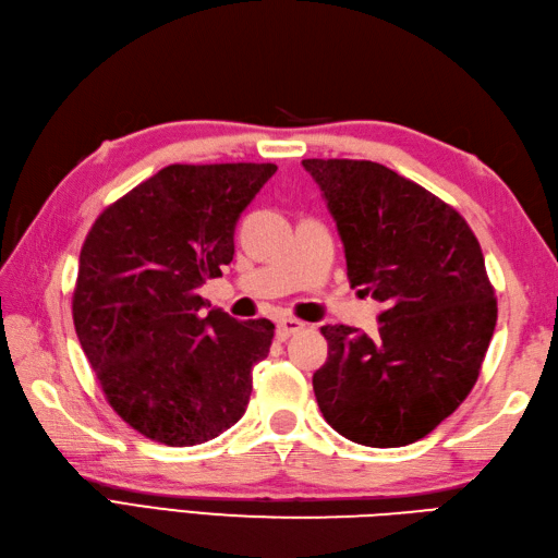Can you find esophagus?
I'll return each instance as SVG.
<instances>
[{
    "label": "esophagus",
    "mask_w": 558,
    "mask_h": 558,
    "mask_svg": "<svg viewBox=\"0 0 558 558\" xmlns=\"http://www.w3.org/2000/svg\"><path fill=\"white\" fill-rule=\"evenodd\" d=\"M304 326H307V324H304L302 319H294V316H282V319L278 322V336L288 338L292 333H300Z\"/></svg>",
    "instance_id": "34e87169"
}]
</instances>
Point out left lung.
I'll return each mask as SVG.
<instances>
[{"label": "left lung", "instance_id": "1", "mask_svg": "<svg viewBox=\"0 0 558 558\" xmlns=\"http://www.w3.org/2000/svg\"><path fill=\"white\" fill-rule=\"evenodd\" d=\"M345 246L348 280L385 304L379 333L322 326L312 377L326 423L367 447H403L476 385L498 304L472 227L452 205L365 159H304Z\"/></svg>", "mask_w": 558, "mask_h": 558}]
</instances>
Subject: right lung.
<instances>
[{
    "instance_id": "obj_1",
    "label": "right lung",
    "mask_w": 558,
    "mask_h": 558,
    "mask_svg": "<svg viewBox=\"0 0 558 558\" xmlns=\"http://www.w3.org/2000/svg\"><path fill=\"white\" fill-rule=\"evenodd\" d=\"M276 163H171L96 217L72 319L106 401L145 438L191 447L244 416L268 319L236 322L198 294L234 256L239 215Z\"/></svg>"
}]
</instances>
